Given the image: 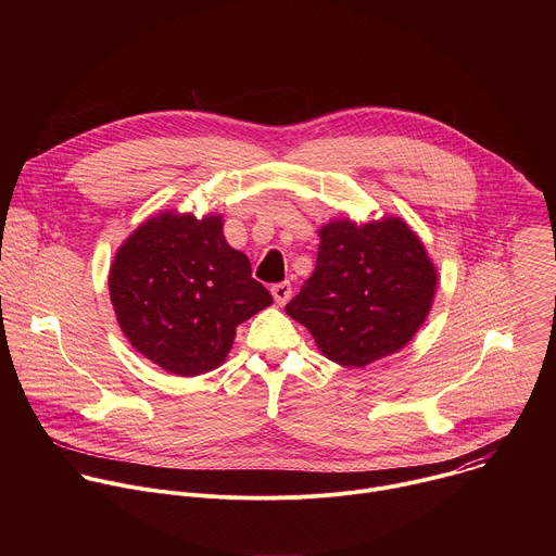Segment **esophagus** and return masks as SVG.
Listing matches in <instances>:
<instances>
[{
  "instance_id": "34e87169",
  "label": "esophagus",
  "mask_w": 556,
  "mask_h": 556,
  "mask_svg": "<svg viewBox=\"0 0 556 556\" xmlns=\"http://www.w3.org/2000/svg\"><path fill=\"white\" fill-rule=\"evenodd\" d=\"M270 292H273L275 301H277L279 305H283V303H288V299L292 296V286H290L288 281H281V283H275V286L270 288Z\"/></svg>"
}]
</instances>
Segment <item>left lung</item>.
<instances>
[{"instance_id":"obj_1","label":"left lung","mask_w":556,"mask_h":556,"mask_svg":"<svg viewBox=\"0 0 556 556\" xmlns=\"http://www.w3.org/2000/svg\"><path fill=\"white\" fill-rule=\"evenodd\" d=\"M312 277L286 305L330 361L365 367L403 350L425 324L438 273L401 219H334L319 230Z\"/></svg>"}]
</instances>
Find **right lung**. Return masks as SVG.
<instances>
[{"label": "right lung", "instance_id": "right-lung-1", "mask_svg": "<svg viewBox=\"0 0 556 556\" xmlns=\"http://www.w3.org/2000/svg\"><path fill=\"white\" fill-rule=\"evenodd\" d=\"M110 296L129 343L176 376L219 367L235 328L273 303L249 257L224 240L219 215L174 211L127 237L110 270Z\"/></svg>", "mask_w": 556, "mask_h": 556}]
</instances>
